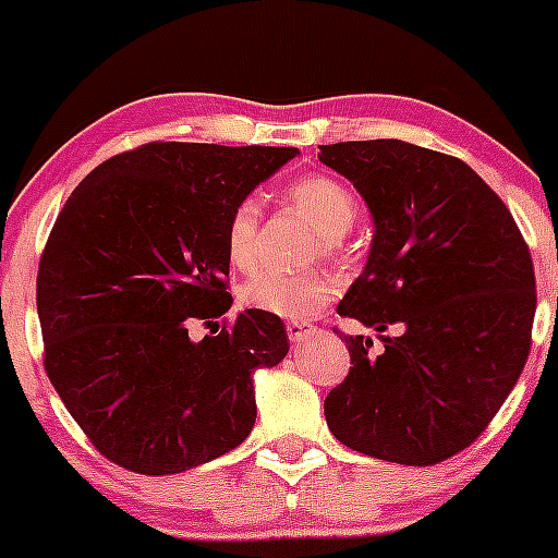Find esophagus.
<instances>
[{"instance_id": "1", "label": "esophagus", "mask_w": 558, "mask_h": 558, "mask_svg": "<svg viewBox=\"0 0 558 558\" xmlns=\"http://www.w3.org/2000/svg\"><path fill=\"white\" fill-rule=\"evenodd\" d=\"M287 335H290L292 343H303L311 335H316V327L308 322H287Z\"/></svg>"}]
</instances>
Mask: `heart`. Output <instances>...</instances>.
Returning <instances> with one entry per match:
<instances>
[{
  "instance_id": "b5f03b06",
  "label": "heart",
  "mask_w": 558,
  "mask_h": 558,
  "mask_svg": "<svg viewBox=\"0 0 558 558\" xmlns=\"http://www.w3.org/2000/svg\"><path fill=\"white\" fill-rule=\"evenodd\" d=\"M292 205H298L316 223L325 250L338 247L356 223L359 202L345 183L327 175H308L290 185L287 191ZM260 226V205L253 196L236 202L226 220V255L239 271L255 268V236ZM335 295V279L327 271L305 274H257L244 284L242 301L247 308L279 319L305 322L319 314Z\"/></svg>"
}]
</instances>
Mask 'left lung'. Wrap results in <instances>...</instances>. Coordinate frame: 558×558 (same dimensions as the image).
Wrapping results in <instances>:
<instances>
[{"label":"left lung","instance_id":"left-lung-1","mask_svg":"<svg viewBox=\"0 0 558 558\" xmlns=\"http://www.w3.org/2000/svg\"><path fill=\"white\" fill-rule=\"evenodd\" d=\"M373 215L367 266L340 316L353 367L325 399L340 445L434 465L473 445L517 386L535 319V268L517 220L465 161L404 141L319 146Z\"/></svg>","mask_w":558,"mask_h":558}]
</instances>
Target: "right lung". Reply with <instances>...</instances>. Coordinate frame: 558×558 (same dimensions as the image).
Returning <instances> with one entry per match:
<instances>
[{
  "label": "right lung",
  "mask_w": 558,
  "mask_h": 558,
  "mask_svg": "<svg viewBox=\"0 0 558 558\" xmlns=\"http://www.w3.org/2000/svg\"><path fill=\"white\" fill-rule=\"evenodd\" d=\"M298 154L146 143L95 167L63 205L37 277L45 369L122 469H196L253 430V375L290 351L284 322L244 308L202 340L189 325L231 308L226 220Z\"/></svg>",
  "instance_id": "add662e5"
}]
</instances>
